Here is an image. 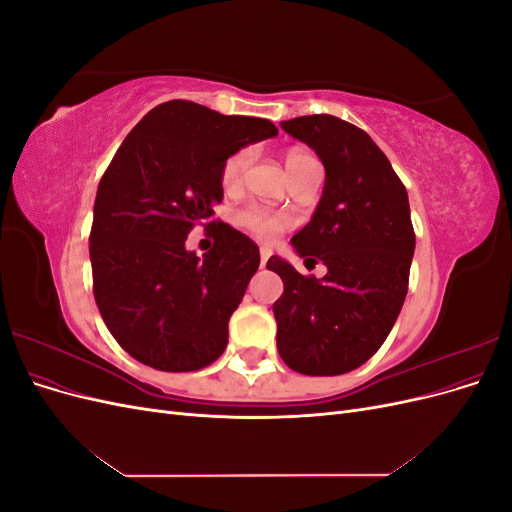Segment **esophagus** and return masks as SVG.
<instances>
[{
	"label": "esophagus",
	"mask_w": 512,
	"mask_h": 512,
	"mask_svg": "<svg viewBox=\"0 0 512 512\" xmlns=\"http://www.w3.org/2000/svg\"><path fill=\"white\" fill-rule=\"evenodd\" d=\"M271 252L269 250H260V269L267 267V260H269Z\"/></svg>",
	"instance_id": "esophagus-1"
}]
</instances>
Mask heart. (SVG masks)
Instances as JSON below:
<instances>
[{
  "mask_svg": "<svg viewBox=\"0 0 512 512\" xmlns=\"http://www.w3.org/2000/svg\"><path fill=\"white\" fill-rule=\"evenodd\" d=\"M250 160H252L250 147H241L237 151H232L230 156L224 160V164L220 168V185L226 192H235L241 188L245 170H247V166H250ZM312 162H316V160L303 149H290L286 153V170L290 177L297 175L303 166L312 164ZM237 224L245 232H250L254 239H258L262 243H273L284 232L286 218L275 211L250 205L237 213Z\"/></svg>",
  "mask_w": 512,
  "mask_h": 512,
  "instance_id": "1",
  "label": "heart"
}]
</instances>
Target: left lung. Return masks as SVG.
Segmentation results:
<instances>
[{
    "mask_svg": "<svg viewBox=\"0 0 512 512\" xmlns=\"http://www.w3.org/2000/svg\"><path fill=\"white\" fill-rule=\"evenodd\" d=\"M324 164V192L312 222L292 237L305 260L327 275H301L282 258L267 269L284 282L273 303L277 350L307 376L361 367L389 337L404 305L414 228L406 185L369 134L333 115L282 121Z\"/></svg>",
    "mask_w": 512,
    "mask_h": 512,
    "instance_id": "obj_1",
    "label": "left lung"
}]
</instances>
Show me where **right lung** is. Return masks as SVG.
Wrapping results in <instances>:
<instances>
[{
  "label": "right lung",
  "instance_id": "add662e5",
  "mask_svg": "<svg viewBox=\"0 0 512 512\" xmlns=\"http://www.w3.org/2000/svg\"><path fill=\"white\" fill-rule=\"evenodd\" d=\"M275 134L269 119L170 100L136 123L104 170L89 232L94 297L136 361L196 371L224 352L260 254L250 237L213 220L220 168L232 151ZM198 223L214 235L203 259L184 250Z\"/></svg>",
  "mask_w": 512,
  "mask_h": 512
}]
</instances>
